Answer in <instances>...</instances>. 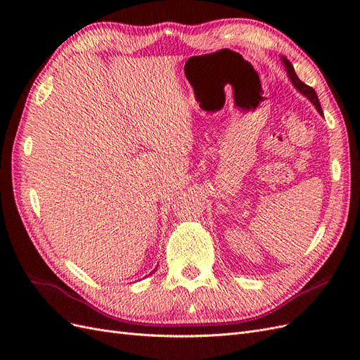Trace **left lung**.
Here are the masks:
<instances>
[{
    "instance_id": "obj_1",
    "label": "left lung",
    "mask_w": 360,
    "mask_h": 360,
    "mask_svg": "<svg viewBox=\"0 0 360 360\" xmlns=\"http://www.w3.org/2000/svg\"><path fill=\"white\" fill-rule=\"evenodd\" d=\"M284 64H285V69H287V73H288V76H290V79H291V82L294 84V86H296V89L302 93V94H304L308 97V99L314 103V106L317 108V111L320 112V114H323V110H321V105H320V101H319V96H317V93H315V90L312 89V86H309V85H307L304 82H302L299 78H297V75H296V72H294V69H292V66H291V63L287 60V58H284Z\"/></svg>"
}]
</instances>
